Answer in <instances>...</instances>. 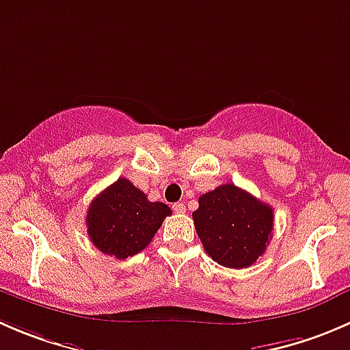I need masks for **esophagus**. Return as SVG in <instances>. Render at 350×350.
I'll list each match as a JSON object with an SVG mask.
<instances>
[{"instance_id":"obj_1","label":"esophagus","mask_w":350,"mask_h":350,"mask_svg":"<svg viewBox=\"0 0 350 350\" xmlns=\"http://www.w3.org/2000/svg\"><path fill=\"white\" fill-rule=\"evenodd\" d=\"M172 210H174L176 213H185L186 206H185V203H174V205H172Z\"/></svg>"}]
</instances>
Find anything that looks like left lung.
<instances>
[{
  "label": "left lung",
  "mask_w": 350,
  "mask_h": 350,
  "mask_svg": "<svg viewBox=\"0 0 350 350\" xmlns=\"http://www.w3.org/2000/svg\"><path fill=\"white\" fill-rule=\"evenodd\" d=\"M193 220L213 261L229 269H247L270 243L273 208L229 183L200 196Z\"/></svg>",
  "instance_id": "obj_1"
}]
</instances>
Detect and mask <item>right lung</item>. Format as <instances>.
Returning a JSON list of instances; mask_svg holds the SVG:
<instances>
[{
	"instance_id": "1",
	"label": "right lung",
	"mask_w": 350,
	"mask_h": 350,
	"mask_svg": "<svg viewBox=\"0 0 350 350\" xmlns=\"http://www.w3.org/2000/svg\"><path fill=\"white\" fill-rule=\"evenodd\" d=\"M171 213L165 203L148 202L133 183L120 178L92 200L85 222L97 250L124 260L147 247Z\"/></svg>"
}]
</instances>
